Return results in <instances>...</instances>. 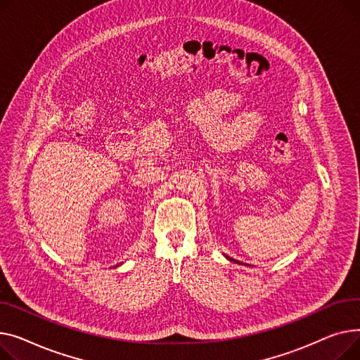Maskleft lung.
<instances>
[{
    "label": "left lung",
    "instance_id": "left-lung-1",
    "mask_svg": "<svg viewBox=\"0 0 360 360\" xmlns=\"http://www.w3.org/2000/svg\"><path fill=\"white\" fill-rule=\"evenodd\" d=\"M229 260H231V262H232V259H229ZM237 263H238V262H237Z\"/></svg>",
    "mask_w": 360,
    "mask_h": 360
}]
</instances>
